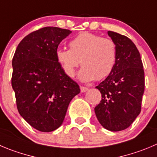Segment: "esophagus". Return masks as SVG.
Wrapping results in <instances>:
<instances>
[{
  "mask_svg": "<svg viewBox=\"0 0 157 157\" xmlns=\"http://www.w3.org/2000/svg\"><path fill=\"white\" fill-rule=\"evenodd\" d=\"M80 91H81V92H86L89 89L88 87H83V86H80Z\"/></svg>",
  "mask_w": 157,
  "mask_h": 157,
  "instance_id": "esophagus-1",
  "label": "esophagus"
}]
</instances>
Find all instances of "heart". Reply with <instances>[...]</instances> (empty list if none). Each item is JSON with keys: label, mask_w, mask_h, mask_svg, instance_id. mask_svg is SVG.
Segmentation results:
<instances>
[{"label": "heart", "mask_w": 157, "mask_h": 157, "mask_svg": "<svg viewBox=\"0 0 157 157\" xmlns=\"http://www.w3.org/2000/svg\"><path fill=\"white\" fill-rule=\"evenodd\" d=\"M69 48L56 51V61L68 77L75 75L80 61L83 68L79 77L83 81L101 80L113 71L118 55L113 39L83 32L70 41Z\"/></svg>", "instance_id": "1"}]
</instances>
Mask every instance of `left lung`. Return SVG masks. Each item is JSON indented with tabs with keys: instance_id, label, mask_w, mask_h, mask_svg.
<instances>
[{
	"instance_id": "left-lung-1",
	"label": "left lung",
	"mask_w": 157,
	"mask_h": 157,
	"mask_svg": "<svg viewBox=\"0 0 157 157\" xmlns=\"http://www.w3.org/2000/svg\"><path fill=\"white\" fill-rule=\"evenodd\" d=\"M108 34L117 45V60L113 71L96 87L101 101L94 112L104 128L118 132L128 128L141 112L144 70L140 52L131 39L112 31Z\"/></svg>"
}]
</instances>
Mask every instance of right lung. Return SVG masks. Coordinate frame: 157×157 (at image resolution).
<instances>
[{"mask_svg": "<svg viewBox=\"0 0 157 157\" xmlns=\"http://www.w3.org/2000/svg\"><path fill=\"white\" fill-rule=\"evenodd\" d=\"M71 32L57 27L31 32L20 42L13 57L11 85L17 111L40 132L60 126L70 101L80 91L56 59L59 45Z\"/></svg>", "mask_w": 157, "mask_h": 157, "instance_id": "1", "label": "right lung"}]
</instances>
